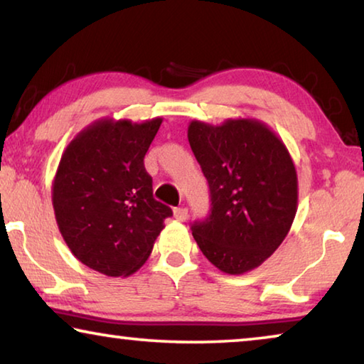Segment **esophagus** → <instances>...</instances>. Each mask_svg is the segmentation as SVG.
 <instances>
[{
  "instance_id": "34e87169",
  "label": "esophagus",
  "mask_w": 364,
  "mask_h": 364,
  "mask_svg": "<svg viewBox=\"0 0 364 364\" xmlns=\"http://www.w3.org/2000/svg\"><path fill=\"white\" fill-rule=\"evenodd\" d=\"M173 215H175V218L178 221H184L188 218V208L186 207H178L173 210Z\"/></svg>"
}]
</instances>
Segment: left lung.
Returning a JSON list of instances; mask_svg holds the SVG:
<instances>
[{"label": "left lung", "mask_w": 364, "mask_h": 364, "mask_svg": "<svg viewBox=\"0 0 364 364\" xmlns=\"http://www.w3.org/2000/svg\"><path fill=\"white\" fill-rule=\"evenodd\" d=\"M188 139L212 200L208 218L191 228L196 242L223 273H249L279 247L297 213L291 154L267 123L249 117L191 120Z\"/></svg>", "instance_id": "1"}]
</instances>
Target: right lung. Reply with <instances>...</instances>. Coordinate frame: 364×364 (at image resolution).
Instances as JSON below:
<instances>
[{
	"mask_svg": "<svg viewBox=\"0 0 364 364\" xmlns=\"http://www.w3.org/2000/svg\"><path fill=\"white\" fill-rule=\"evenodd\" d=\"M162 117H104L77 133L58 165L51 197L67 247L86 267L127 278L149 258L171 208L152 196L144 156Z\"/></svg>",
	"mask_w": 364,
	"mask_h": 364,
	"instance_id": "1",
	"label": "right lung"
}]
</instances>
